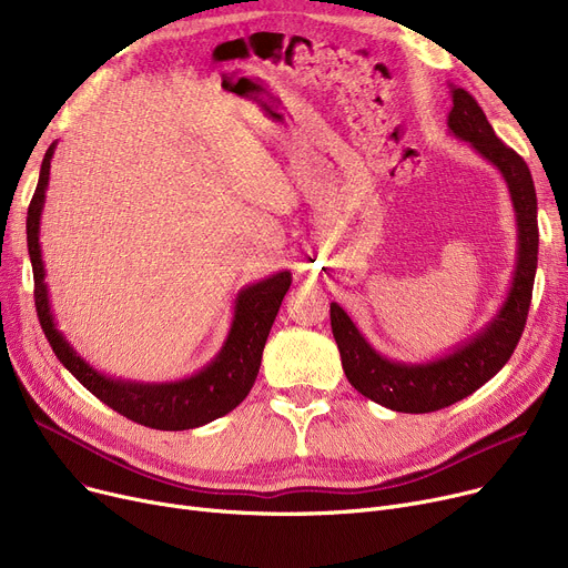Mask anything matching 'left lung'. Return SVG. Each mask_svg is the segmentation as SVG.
I'll list each match as a JSON object with an SVG mask.
<instances>
[{
	"instance_id": "obj_1",
	"label": "left lung",
	"mask_w": 568,
	"mask_h": 568,
	"mask_svg": "<svg viewBox=\"0 0 568 568\" xmlns=\"http://www.w3.org/2000/svg\"><path fill=\"white\" fill-rule=\"evenodd\" d=\"M449 94L454 101L446 119L449 133L469 142L474 152L501 174L514 204L518 248L511 287L501 306L479 332L446 354L424 362H403L377 352L356 329L352 317L332 302V332L349 384L377 405L407 414L435 412L467 398L511 359L527 322L539 260L536 191L527 163L495 135L481 105L469 92L449 84Z\"/></svg>"
}]
</instances>
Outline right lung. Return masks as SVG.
<instances>
[{
	"label": "right lung",
	"instance_id": "obj_1",
	"mask_svg": "<svg viewBox=\"0 0 568 568\" xmlns=\"http://www.w3.org/2000/svg\"><path fill=\"white\" fill-rule=\"evenodd\" d=\"M54 146L57 142L48 146L39 184L27 212V248L34 268L37 313L57 359L87 392H92L108 407L124 414L135 424L156 430H189L225 416L253 389L266 336L272 332L283 296L292 285V274L285 268V272H276L239 290L230 332L219 354L197 373L172 382H138L101 373L80 356V352L67 341L64 332H59L50 306L39 239Z\"/></svg>",
	"mask_w": 568,
	"mask_h": 568
}]
</instances>
